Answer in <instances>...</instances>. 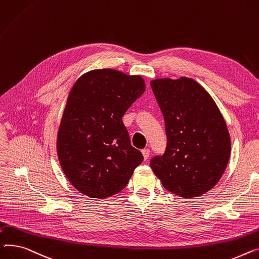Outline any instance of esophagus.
I'll return each instance as SVG.
<instances>
[{"label": "esophagus", "mask_w": 259, "mask_h": 259, "mask_svg": "<svg viewBox=\"0 0 259 259\" xmlns=\"http://www.w3.org/2000/svg\"><path fill=\"white\" fill-rule=\"evenodd\" d=\"M149 154H150V151H149V149H148V148H144V149L142 150V155H143L144 160H147V159H148Z\"/></svg>", "instance_id": "34e87169"}]
</instances>
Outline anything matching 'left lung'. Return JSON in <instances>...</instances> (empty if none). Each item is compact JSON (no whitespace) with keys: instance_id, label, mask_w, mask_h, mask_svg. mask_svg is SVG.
<instances>
[{"instance_id":"1","label":"left lung","mask_w":259,"mask_h":259,"mask_svg":"<svg viewBox=\"0 0 259 259\" xmlns=\"http://www.w3.org/2000/svg\"><path fill=\"white\" fill-rule=\"evenodd\" d=\"M165 120L167 146L150 161L164 188L184 199L213 188L229 162L231 138L213 98L192 78L150 81Z\"/></svg>"}]
</instances>
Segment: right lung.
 Segmentation results:
<instances>
[{"instance_id":"right-lung-1","label":"right lung","mask_w":259,"mask_h":259,"mask_svg":"<svg viewBox=\"0 0 259 259\" xmlns=\"http://www.w3.org/2000/svg\"><path fill=\"white\" fill-rule=\"evenodd\" d=\"M145 91L140 75L91 70L68 93L56 138L60 167L74 188L92 199L117 194L143 161L122 117Z\"/></svg>"}]
</instances>
